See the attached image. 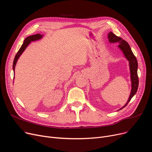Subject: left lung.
<instances>
[{
    "label": "left lung",
    "mask_w": 152,
    "mask_h": 152,
    "mask_svg": "<svg viewBox=\"0 0 152 152\" xmlns=\"http://www.w3.org/2000/svg\"><path fill=\"white\" fill-rule=\"evenodd\" d=\"M108 41L110 43H116L118 42V47L123 52L126 58L129 61V69L131 73V91L129 95L128 100L126 102V104L119 110H120L124 108L128 103L130 102L131 99L133 97L134 95L136 94L138 86H139V77L137 75V68H138V63L136 58L132 53L131 47L126 41L123 40L122 38L119 37L113 34L112 32H110L108 35Z\"/></svg>",
    "instance_id": "8db88e82"
}]
</instances>
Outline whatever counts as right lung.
Masks as SVG:
<instances>
[{
    "mask_svg": "<svg viewBox=\"0 0 152 152\" xmlns=\"http://www.w3.org/2000/svg\"><path fill=\"white\" fill-rule=\"evenodd\" d=\"M42 37H43V35L40 34H34V35H32V36H28V37H26L25 39V41H24V42H23V45H21L20 50H18L17 53L16 54L15 57V58H14V60H13V69L14 73H15V69L16 64H17V62L18 58H20V57L21 56V55L23 53V52L25 51V50L26 49V48L28 47V45L31 43V42L37 41V40H39V39H42ZM14 78H15V76H14ZM14 78H13V79H14Z\"/></svg>",
    "mask_w": 152,
    "mask_h": 152,
    "instance_id": "right-lung-1",
    "label": "right lung"
}]
</instances>
